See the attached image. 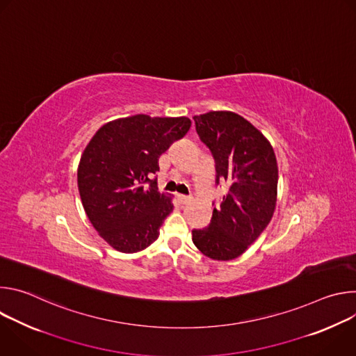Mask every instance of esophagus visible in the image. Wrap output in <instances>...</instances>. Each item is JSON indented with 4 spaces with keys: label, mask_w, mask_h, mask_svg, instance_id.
<instances>
[{
    "label": "esophagus",
    "mask_w": 356,
    "mask_h": 356,
    "mask_svg": "<svg viewBox=\"0 0 356 356\" xmlns=\"http://www.w3.org/2000/svg\"><path fill=\"white\" fill-rule=\"evenodd\" d=\"M177 198H179V201L181 202V204H187V202H190V201H191V197H188V195H183V194H177Z\"/></svg>",
    "instance_id": "34e87169"
}]
</instances>
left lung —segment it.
<instances>
[{
	"mask_svg": "<svg viewBox=\"0 0 356 356\" xmlns=\"http://www.w3.org/2000/svg\"><path fill=\"white\" fill-rule=\"evenodd\" d=\"M195 129L216 159L217 183H229L207 228L193 229L197 249L214 261H232L270 222L277 200V162L265 135L232 111L194 117Z\"/></svg>",
	"mask_w": 356,
	"mask_h": 356,
	"instance_id": "obj_1",
	"label": "left lung"
}]
</instances>
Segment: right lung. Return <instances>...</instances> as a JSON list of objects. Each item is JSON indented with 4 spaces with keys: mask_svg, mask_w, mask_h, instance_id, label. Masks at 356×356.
<instances>
[{
    "mask_svg": "<svg viewBox=\"0 0 356 356\" xmlns=\"http://www.w3.org/2000/svg\"><path fill=\"white\" fill-rule=\"evenodd\" d=\"M190 127L187 117L138 114L104 124L86 146L77 169L83 207L115 250L135 253L158 239L173 202L150 176L159 172L161 155Z\"/></svg>",
    "mask_w": 356,
    "mask_h": 356,
    "instance_id": "obj_1",
    "label": "right lung"
}]
</instances>
